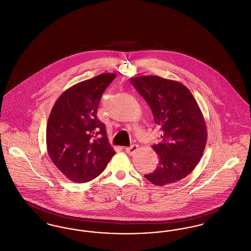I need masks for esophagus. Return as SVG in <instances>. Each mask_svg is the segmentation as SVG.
I'll use <instances>...</instances> for the list:
<instances>
[{"label": "esophagus", "mask_w": 251, "mask_h": 251, "mask_svg": "<svg viewBox=\"0 0 251 251\" xmlns=\"http://www.w3.org/2000/svg\"><path fill=\"white\" fill-rule=\"evenodd\" d=\"M138 150V145H131V147L129 148H126V152L129 154V155H133Z\"/></svg>", "instance_id": "1"}]
</instances>
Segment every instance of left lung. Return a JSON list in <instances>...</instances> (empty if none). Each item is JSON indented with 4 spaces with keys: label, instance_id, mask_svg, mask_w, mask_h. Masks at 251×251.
Wrapping results in <instances>:
<instances>
[{
    "label": "left lung",
    "instance_id": "left-lung-1",
    "mask_svg": "<svg viewBox=\"0 0 251 251\" xmlns=\"http://www.w3.org/2000/svg\"><path fill=\"white\" fill-rule=\"evenodd\" d=\"M131 83L163 131L161 143L152 146L158 166L145 177L158 186L179 181L197 167L205 150L207 127L202 112L190 90L179 82L149 75L132 77Z\"/></svg>",
    "mask_w": 251,
    "mask_h": 251
}]
</instances>
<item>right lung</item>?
Masks as SVG:
<instances>
[{
  "mask_svg": "<svg viewBox=\"0 0 251 251\" xmlns=\"http://www.w3.org/2000/svg\"><path fill=\"white\" fill-rule=\"evenodd\" d=\"M116 76L103 73L72 85L50 111L47 151L54 166L73 182L95 179L116 153L108 142L105 125L97 118L102 93Z\"/></svg>",
  "mask_w": 251,
  "mask_h": 251,
  "instance_id": "1",
  "label": "right lung"
}]
</instances>
